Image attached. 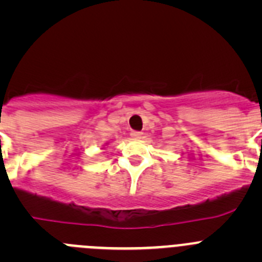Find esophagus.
Returning <instances> with one entry per match:
<instances>
[{
    "instance_id": "34e87169",
    "label": "esophagus",
    "mask_w": 262,
    "mask_h": 262,
    "mask_svg": "<svg viewBox=\"0 0 262 262\" xmlns=\"http://www.w3.org/2000/svg\"><path fill=\"white\" fill-rule=\"evenodd\" d=\"M130 136L133 137V138L139 139V138H142V137H143V133H142V132H138V130H133L130 133Z\"/></svg>"
}]
</instances>
